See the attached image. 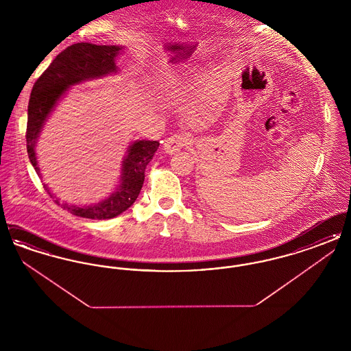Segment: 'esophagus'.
I'll list each match as a JSON object with an SVG mask.
<instances>
[{
    "label": "esophagus",
    "instance_id": "esophagus-1",
    "mask_svg": "<svg viewBox=\"0 0 351 351\" xmlns=\"http://www.w3.org/2000/svg\"><path fill=\"white\" fill-rule=\"evenodd\" d=\"M191 143H192V138L189 134H175L165 141L163 147L168 154H175L182 150L185 146H189Z\"/></svg>",
    "mask_w": 351,
    "mask_h": 351
}]
</instances>
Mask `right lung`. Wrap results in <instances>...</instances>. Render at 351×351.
Here are the masks:
<instances>
[{"mask_svg": "<svg viewBox=\"0 0 351 351\" xmlns=\"http://www.w3.org/2000/svg\"><path fill=\"white\" fill-rule=\"evenodd\" d=\"M121 50L122 47L119 46H99L84 42L75 43L62 51L34 84L27 109L26 146L29 159L39 178H42V175L35 156V145L46 119L53 110V106L69 86L84 80L117 73L116 58ZM158 147V141H136L130 145L128 155L122 162L121 183L108 199L99 204L76 206L60 204L59 200L53 201L77 217L92 219L116 217L130 208L136 200L145 182L146 167ZM43 186L51 197H53L47 185L43 184Z\"/></svg>", "mask_w": 351, "mask_h": 351, "instance_id": "obj_1", "label": "right lung"}]
</instances>
